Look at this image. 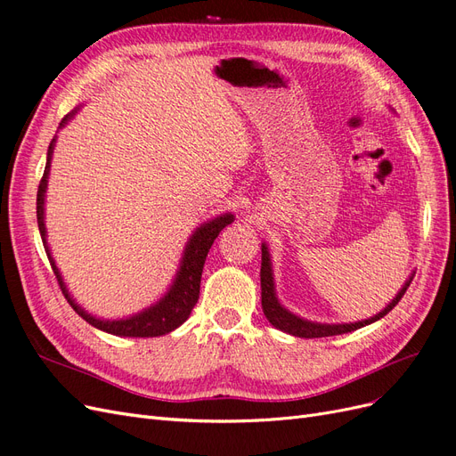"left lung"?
Wrapping results in <instances>:
<instances>
[{
	"instance_id": "8db88e82",
	"label": "left lung",
	"mask_w": 456,
	"mask_h": 456,
	"mask_svg": "<svg viewBox=\"0 0 456 456\" xmlns=\"http://www.w3.org/2000/svg\"><path fill=\"white\" fill-rule=\"evenodd\" d=\"M412 278L415 275L411 273V278L405 281V285L399 289V293L395 295V298L386 306L382 312H379L377 315L369 317V320L357 322V323H314L308 320H302V317L291 314L289 310H285L278 297H275V289H273V275H272V262H270V253L268 247L262 243V265H260V297H262V310H265L266 320L275 327L283 330V333H289L293 337H300V338H320V337H335V335H342V333H352L355 329H362L369 323L379 322L380 317H384L388 314L399 300L403 298L407 287L411 285Z\"/></svg>"
}]
</instances>
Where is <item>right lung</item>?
Listing matches in <instances>:
<instances>
[{"label":"right lung","mask_w":456,"mask_h":456,"mask_svg":"<svg viewBox=\"0 0 456 456\" xmlns=\"http://www.w3.org/2000/svg\"><path fill=\"white\" fill-rule=\"evenodd\" d=\"M76 114V110L72 114H68L66 118H62L61 127H64V123H68L72 116ZM53 150H54V139L49 144L47 150V165L44 176H41V183L37 188V226H39V233H41V241H44L47 258L51 262V268L57 275V281L61 285V291L64 295V298L68 300L76 314H79L84 320L96 327L101 330H106L110 335H118V337H161L165 333H171L178 325H183L188 315L194 310L196 302L200 298V283H201V272H203V265L207 253H209L213 241L218 238V233L223 228H226L228 224L233 223V215H223L216 216L209 223H205L203 226H200L194 233H191L190 241L186 243L184 249V256L181 260V270H178L176 278L171 285V289L165 297L156 302L154 306L146 308L144 312L136 314L133 317H127V320H116V322H106V320H99L91 314H87L84 308L76 305V300L68 293V289L62 281V275L54 265V260L49 253V245L45 240V223H44V203H45V190H47V176H49V169H51V158H53Z\"/></svg>","instance_id":"add662e5"}]
</instances>
